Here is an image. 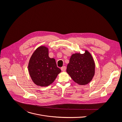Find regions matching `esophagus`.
Here are the masks:
<instances>
[{
  "mask_svg": "<svg viewBox=\"0 0 122 122\" xmlns=\"http://www.w3.org/2000/svg\"><path fill=\"white\" fill-rule=\"evenodd\" d=\"M66 70V67L65 66H63V67L61 68V70L63 71H65Z\"/></svg>",
  "mask_w": 122,
  "mask_h": 122,
  "instance_id": "obj_1",
  "label": "esophagus"
}]
</instances>
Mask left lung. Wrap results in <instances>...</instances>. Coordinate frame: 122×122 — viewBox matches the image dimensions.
Wrapping results in <instances>:
<instances>
[{
	"label": "left lung",
	"mask_w": 122,
	"mask_h": 122,
	"mask_svg": "<svg viewBox=\"0 0 122 122\" xmlns=\"http://www.w3.org/2000/svg\"><path fill=\"white\" fill-rule=\"evenodd\" d=\"M67 72L79 85H86L90 83L95 73V63L91 54L86 50L84 54H72L67 66Z\"/></svg>",
	"instance_id": "obj_1"
}]
</instances>
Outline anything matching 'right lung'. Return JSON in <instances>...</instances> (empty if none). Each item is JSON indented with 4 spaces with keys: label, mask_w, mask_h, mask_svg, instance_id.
<instances>
[{
    "label": "right lung",
    "mask_w": 122,
    "mask_h": 122,
    "mask_svg": "<svg viewBox=\"0 0 122 122\" xmlns=\"http://www.w3.org/2000/svg\"><path fill=\"white\" fill-rule=\"evenodd\" d=\"M28 69L33 82L40 86L51 85L61 72L55 59L49 57L48 48L44 46L38 47L33 53Z\"/></svg>",
    "instance_id": "right-lung-1"
}]
</instances>
